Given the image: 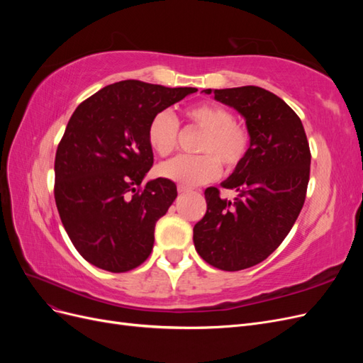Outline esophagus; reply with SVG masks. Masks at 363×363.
<instances>
[{"label":"esophagus","instance_id":"34e87169","mask_svg":"<svg viewBox=\"0 0 363 363\" xmlns=\"http://www.w3.org/2000/svg\"><path fill=\"white\" fill-rule=\"evenodd\" d=\"M177 191H179L180 194H186V192H191V189L188 188V186H183V184H179V186H177Z\"/></svg>","mask_w":363,"mask_h":363}]
</instances>
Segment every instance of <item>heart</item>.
I'll return each instance as SVG.
<instances>
[{
	"label": "heart",
	"instance_id": "obj_1",
	"mask_svg": "<svg viewBox=\"0 0 363 363\" xmlns=\"http://www.w3.org/2000/svg\"><path fill=\"white\" fill-rule=\"evenodd\" d=\"M186 125L203 131L196 145L199 156H179L159 167L162 177L183 186H199L213 182L225 171H235L244 162L251 138L245 125L235 121L233 113L216 103H199L184 111ZM180 125L168 111L157 112L147 128L151 150L160 157L172 155L179 145Z\"/></svg>",
	"mask_w": 363,
	"mask_h": 363
}]
</instances>
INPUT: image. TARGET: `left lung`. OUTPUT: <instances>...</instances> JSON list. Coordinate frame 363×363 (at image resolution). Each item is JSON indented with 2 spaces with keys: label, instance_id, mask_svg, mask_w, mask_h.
Returning <instances> with one entry per match:
<instances>
[{
  "label": "left lung",
  "instance_id": "obj_1",
  "mask_svg": "<svg viewBox=\"0 0 363 363\" xmlns=\"http://www.w3.org/2000/svg\"><path fill=\"white\" fill-rule=\"evenodd\" d=\"M245 118L251 144L244 162L218 188L204 191L207 211L194 227L196 252L223 271L265 260L298 218L311 175V148L301 119L281 98L259 86L204 89Z\"/></svg>",
  "mask_w": 363,
  "mask_h": 363
}]
</instances>
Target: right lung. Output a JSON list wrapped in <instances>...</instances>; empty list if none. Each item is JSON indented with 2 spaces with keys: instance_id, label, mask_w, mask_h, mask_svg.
I'll return each instance as SVG.
<instances>
[{
  "instance_id": "1",
  "label": "right lung",
  "mask_w": 363,
  "mask_h": 363,
  "mask_svg": "<svg viewBox=\"0 0 363 363\" xmlns=\"http://www.w3.org/2000/svg\"><path fill=\"white\" fill-rule=\"evenodd\" d=\"M195 87L139 80L108 84L75 108L54 160V199L71 242L92 265L127 272L151 255L155 227L177 196V186L151 169L147 128L157 112Z\"/></svg>"
}]
</instances>
